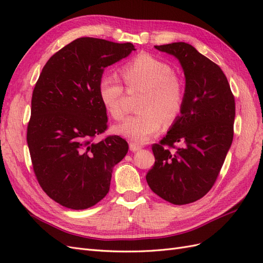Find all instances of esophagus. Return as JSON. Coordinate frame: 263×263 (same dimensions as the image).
I'll return each instance as SVG.
<instances>
[{
	"label": "esophagus",
	"instance_id": "34e87169",
	"mask_svg": "<svg viewBox=\"0 0 263 263\" xmlns=\"http://www.w3.org/2000/svg\"><path fill=\"white\" fill-rule=\"evenodd\" d=\"M129 149H130V151H133V153H135V151L140 150L141 146L138 145V144H135V142H130V144H129Z\"/></svg>",
	"mask_w": 263,
	"mask_h": 263
}]
</instances>
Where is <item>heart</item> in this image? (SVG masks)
I'll return each mask as SVG.
<instances>
[{"instance_id": "heart-1", "label": "heart", "mask_w": 263, "mask_h": 263, "mask_svg": "<svg viewBox=\"0 0 263 263\" xmlns=\"http://www.w3.org/2000/svg\"><path fill=\"white\" fill-rule=\"evenodd\" d=\"M129 93L144 91L139 101L141 112L135 114L116 127L122 136L144 144L161 129L163 122L172 123L184 105L185 91L172 67L153 54L141 53L122 70ZM103 104L116 121L128 112L126 92L115 74H107L100 82Z\"/></svg>"}]
</instances>
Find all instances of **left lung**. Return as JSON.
I'll use <instances>...</instances> for the list:
<instances>
[{
    "label": "left lung",
    "instance_id": "left-lung-1",
    "mask_svg": "<svg viewBox=\"0 0 263 263\" xmlns=\"http://www.w3.org/2000/svg\"><path fill=\"white\" fill-rule=\"evenodd\" d=\"M155 48L180 61L185 100L165 137L153 145L156 162L146 180L166 202L184 205L202 198L218 177L234 138L235 98L222 70L193 46L172 43Z\"/></svg>",
    "mask_w": 263,
    "mask_h": 263
}]
</instances>
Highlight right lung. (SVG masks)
Listing matches in <instances>:
<instances>
[{"instance_id": "obj_1", "label": "right lung", "mask_w": 263, "mask_h": 263, "mask_svg": "<svg viewBox=\"0 0 263 263\" xmlns=\"http://www.w3.org/2000/svg\"><path fill=\"white\" fill-rule=\"evenodd\" d=\"M135 47L81 37L51 55L31 97L27 145L39 185L54 202L85 210L108 193L114 165L126 156L122 137L94 138L107 129L100 94L105 68Z\"/></svg>"}]
</instances>
